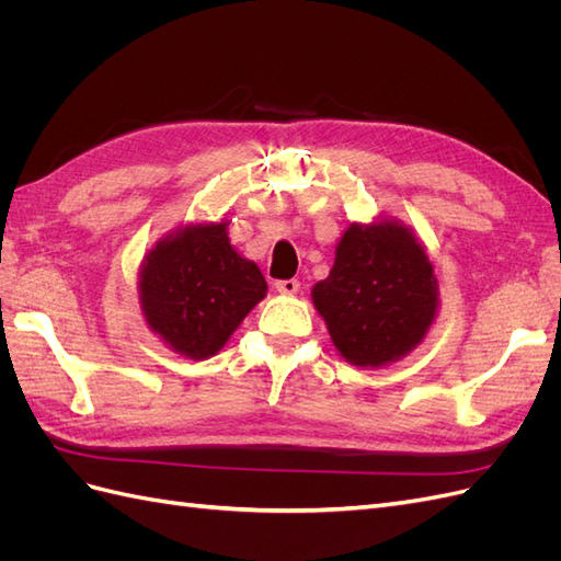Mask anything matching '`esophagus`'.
Instances as JSON below:
<instances>
[{
  "instance_id": "obj_1",
  "label": "esophagus",
  "mask_w": 561,
  "mask_h": 561,
  "mask_svg": "<svg viewBox=\"0 0 561 561\" xmlns=\"http://www.w3.org/2000/svg\"><path fill=\"white\" fill-rule=\"evenodd\" d=\"M276 290H278L280 295H297V293H299V280H297V278L276 280Z\"/></svg>"
}]
</instances>
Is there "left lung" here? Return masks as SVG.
Masks as SVG:
<instances>
[{
  "mask_svg": "<svg viewBox=\"0 0 561 561\" xmlns=\"http://www.w3.org/2000/svg\"><path fill=\"white\" fill-rule=\"evenodd\" d=\"M313 307L351 365L404 358L437 316V278L426 248L398 219L351 225L336 243L330 276L313 285Z\"/></svg>",
  "mask_w": 561,
  "mask_h": 561,
  "instance_id": "1",
  "label": "left lung"
}]
</instances>
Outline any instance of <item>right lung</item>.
Here are the masks:
<instances>
[{
    "instance_id": "obj_1",
    "label": "right lung",
    "mask_w": 561,
    "mask_h": 561,
    "mask_svg": "<svg viewBox=\"0 0 561 561\" xmlns=\"http://www.w3.org/2000/svg\"><path fill=\"white\" fill-rule=\"evenodd\" d=\"M227 227L190 225L168 233L140 268L147 325L184 358H210L266 297L260 266L233 250Z\"/></svg>"
}]
</instances>
